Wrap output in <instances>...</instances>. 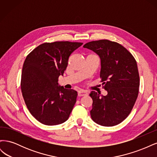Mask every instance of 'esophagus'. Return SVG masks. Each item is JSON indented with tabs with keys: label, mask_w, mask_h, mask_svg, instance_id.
I'll use <instances>...</instances> for the list:
<instances>
[{
	"label": "esophagus",
	"mask_w": 157,
	"mask_h": 157,
	"mask_svg": "<svg viewBox=\"0 0 157 157\" xmlns=\"http://www.w3.org/2000/svg\"><path fill=\"white\" fill-rule=\"evenodd\" d=\"M86 95H88V93L86 91H84V90H80L78 92V96L79 97L86 96Z\"/></svg>",
	"instance_id": "obj_1"
}]
</instances>
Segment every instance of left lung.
<instances>
[{
    "label": "left lung",
    "instance_id": "left-lung-1",
    "mask_svg": "<svg viewBox=\"0 0 157 157\" xmlns=\"http://www.w3.org/2000/svg\"><path fill=\"white\" fill-rule=\"evenodd\" d=\"M84 48L94 51L101 59L100 78L105 96L92 91V119L103 126L120 124L130 115L139 94L137 62L121 44L109 40L89 42Z\"/></svg>",
    "mask_w": 157,
    "mask_h": 157
}]
</instances>
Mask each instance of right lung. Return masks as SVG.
Returning a JSON list of instances; mask_svg holds the SVG:
<instances>
[{"instance_id": "add662e5", "label": "right lung", "mask_w": 157, "mask_h": 157, "mask_svg": "<svg viewBox=\"0 0 157 157\" xmlns=\"http://www.w3.org/2000/svg\"><path fill=\"white\" fill-rule=\"evenodd\" d=\"M83 43L69 41L45 42L26 57L21 90L31 115L45 125L59 124L68 119L77 101V92L58 86L71 54Z\"/></svg>"}]
</instances>
